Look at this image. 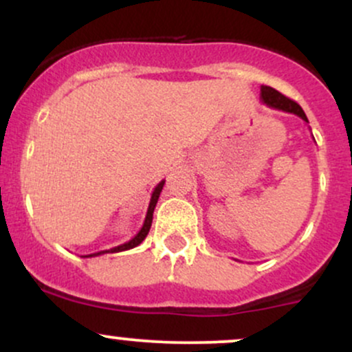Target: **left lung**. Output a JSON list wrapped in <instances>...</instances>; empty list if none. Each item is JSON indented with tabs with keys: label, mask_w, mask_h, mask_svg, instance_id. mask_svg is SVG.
<instances>
[{
	"label": "left lung",
	"mask_w": 352,
	"mask_h": 352,
	"mask_svg": "<svg viewBox=\"0 0 352 352\" xmlns=\"http://www.w3.org/2000/svg\"><path fill=\"white\" fill-rule=\"evenodd\" d=\"M260 99H261V102L266 104V106L278 109V111H283V112H289V114L301 117L305 122H308V117H306L305 111L300 107V104H296L294 100L288 99L286 96H283L281 92L276 91V89H273L270 86H261Z\"/></svg>",
	"instance_id": "1"
}]
</instances>
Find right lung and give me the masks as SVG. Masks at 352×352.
I'll list each match as a JSON object with an SVG mask.
<instances>
[{
	"instance_id": "obj_1",
	"label": "right lung",
	"mask_w": 352,
	"mask_h": 352,
	"mask_svg": "<svg viewBox=\"0 0 352 352\" xmlns=\"http://www.w3.org/2000/svg\"><path fill=\"white\" fill-rule=\"evenodd\" d=\"M164 184L165 180L159 182L157 184V187L153 188L152 192V197H151V201H148V208H147V215H145V220H144V225L142 228L139 230V233L132 238V240L125 241V243L119 245V246H114V248L111 250H104V252H98V253H91V254H82V258H92V256H99V254H106V253H119V252H125V250H132L135 248L137 245H140L142 241L145 240V236H147L148 230L152 227V218H153V210H155V205H157V200H159L160 197V192H162L164 188Z\"/></svg>"
}]
</instances>
